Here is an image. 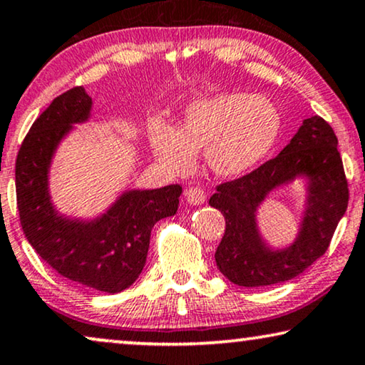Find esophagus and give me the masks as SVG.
Masks as SVG:
<instances>
[{"label": "esophagus", "instance_id": "34e87169", "mask_svg": "<svg viewBox=\"0 0 365 365\" xmlns=\"http://www.w3.org/2000/svg\"><path fill=\"white\" fill-rule=\"evenodd\" d=\"M185 198L188 200V203L192 205H202L207 200V193L202 187H190L185 190Z\"/></svg>", "mask_w": 365, "mask_h": 365}]
</instances>
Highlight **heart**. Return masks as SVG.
<instances>
[{
	"label": "heart",
	"instance_id": "obj_1",
	"mask_svg": "<svg viewBox=\"0 0 365 365\" xmlns=\"http://www.w3.org/2000/svg\"><path fill=\"white\" fill-rule=\"evenodd\" d=\"M281 132V115L268 97L222 92L185 107L177 127L150 124V143L172 173L193 165V152L205 150L208 167L220 177H238L264 158Z\"/></svg>",
	"mask_w": 365,
	"mask_h": 365
}]
</instances>
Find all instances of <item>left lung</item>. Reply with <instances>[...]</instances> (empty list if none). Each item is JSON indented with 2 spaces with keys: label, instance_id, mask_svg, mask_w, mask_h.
Listing matches in <instances>:
<instances>
[{
  "label": "left lung",
  "instance_id": "left-lung-1",
  "mask_svg": "<svg viewBox=\"0 0 365 365\" xmlns=\"http://www.w3.org/2000/svg\"><path fill=\"white\" fill-rule=\"evenodd\" d=\"M297 175L310 178L302 232L289 249L273 252L260 241L255 208L271 189ZM347 203V178L337 137L322 117L312 115L302 122L279 155L236 180L217 185L210 205L223 213L227 223L215 253L217 266L233 284L245 287L296 278L329 248Z\"/></svg>",
  "mask_w": 365,
  "mask_h": 365
}]
</instances>
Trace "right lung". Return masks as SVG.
<instances>
[{
  "label": "right lung",
  "mask_w": 365,
  "mask_h": 365,
  "mask_svg": "<svg viewBox=\"0 0 365 365\" xmlns=\"http://www.w3.org/2000/svg\"><path fill=\"white\" fill-rule=\"evenodd\" d=\"M91 106L84 87L76 86L34 120L16 157V202L24 236L56 273L114 294L142 273L153 225L177 213L182 187L125 192L94 222L58 215L48 193L51 158L71 125L89 119Z\"/></svg>",
  "instance_id": "add662e5"
}]
</instances>
